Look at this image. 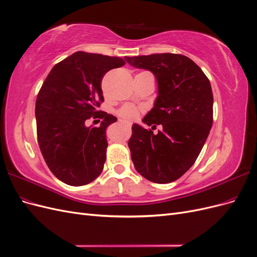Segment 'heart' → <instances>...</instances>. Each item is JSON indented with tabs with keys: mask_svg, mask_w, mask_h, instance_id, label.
<instances>
[{
	"mask_svg": "<svg viewBox=\"0 0 257 257\" xmlns=\"http://www.w3.org/2000/svg\"><path fill=\"white\" fill-rule=\"evenodd\" d=\"M118 114L124 120L132 121V120H134L136 118L137 114H138V111L134 106L125 105V106H123L121 109L118 111Z\"/></svg>",
	"mask_w": 257,
	"mask_h": 257,
	"instance_id": "heart-1",
	"label": "heart"
}]
</instances>
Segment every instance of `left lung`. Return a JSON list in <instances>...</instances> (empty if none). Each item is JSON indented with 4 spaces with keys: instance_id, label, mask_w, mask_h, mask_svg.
<instances>
[{
    "instance_id": "left-lung-1",
    "label": "left lung",
    "mask_w": 257,
    "mask_h": 257,
    "mask_svg": "<svg viewBox=\"0 0 257 257\" xmlns=\"http://www.w3.org/2000/svg\"><path fill=\"white\" fill-rule=\"evenodd\" d=\"M136 68L157 78L158 96L143 122L154 134L134 123L128 141L137 172L155 183L180 178L195 163L213 122V95L207 76L190 58L176 53L125 57Z\"/></svg>"
}]
</instances>
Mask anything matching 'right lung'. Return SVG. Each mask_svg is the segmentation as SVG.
<instances>
[{"label": "right lung", "instance_id": "add662e5", "mask_svg": "<svg viewBox=\"0 0 257 257\" xmlns=\"http://www.w3.org/2000/svg\"><path fill=\"white\" fill-rule=\"evenodd\" d=\"M124 64L118 57L77 51L54 65L44 81L35 105L37 139L46 164L62 182L84 185L103 172L106 128L116 118L98 110L104 102L100 82ZM91 116L103 119L98 128L85 125Z\"/></svg>", "mask_w": 257, "mask_h": 257}]
</instances>
